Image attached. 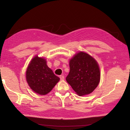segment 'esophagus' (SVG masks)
<instances>
[{"label":"esophagus","instance_id":"34e87169","mask_svg":"<svg viewBox=\"0 0 130 130\" xmlns=\"http://www.w3.org/2000/svg\"><path fill=\"white\" fill-rule=\"evenodd\" d=\"M60 78L61 79V80H64V76L61 75V76H60Z\"/></svg>","mask_w":130,"mask_h":130}]
</instances>
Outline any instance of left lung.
I'll list each match as a JSON object with an SVG mask.
<instances>
[{"label":"left lung","instance_id":"obj_1","mask_svg":"<svg viewBox=\"0 0 130 130\" xmlns=\"http://www.w3.org/2000/svg\"><path fill=\"white\" fill-rule=\"evenodd\" d=\"M70 71L66 77L67 83L79 96L92 93L100 80L99 66L93 57L79 52L69 61Z\"/></svg>","mask_w":130,"mask_h":130}]
</instances>
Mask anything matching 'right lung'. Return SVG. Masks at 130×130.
<instances>
[{
  "label": "right lung",
  "instance_id": "right-lung-1",
  "mask_svg": "<svg viewBox=\"0 0 130 130\" xmlns=\"http://www.w3.org/2000/svg\"><path fill=\"white\" fill-rule=\"evenodd\" d=\"M26 79L30 88L41 95L49 93L60 81V78L48 67L46 60L38 56L33 57L28 65Z\"/></svg>",
  "mask_w": 130,
  "mask_h": 130
}]
</instances>
